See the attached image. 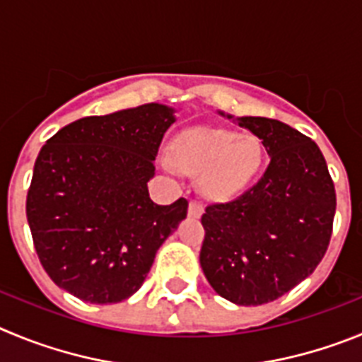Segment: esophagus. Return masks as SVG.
I'll return each instance as SVG.
<instances>
[{
    "label": "esophagus",
    "mask_w": 362,
    "mask_h": 362,
    "mask_svg": "<svg viewBox=\"0 0 362 362\" xmlns=\"http://www.w3.org/2000/svg\"><path fill=\"white\" fill-rule=\"evenodd\" d=\"M202 213H204V207H202V204H198V202H191V204H189V216L200 218Z\"/></svg>",
    "instance_id": "obj_1"
}]
</instances>
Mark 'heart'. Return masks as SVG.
Instances as JSON below:
<instances>
[{"label":"heart","instance_id":"1","mask_svg":"<svg viewBox=\"0 0 362 362\" xmlns=\"http://www.w3.org/2000/svg\"><path fill=\"white\" fill-rule=\"evenodd\" d=\"M263 160V149L254 136H238L229 129L187 128L175 136L171 157L164 162L187 173H202L204 193L229 200L250 184Z\"/></svg>","mask_w":362,"mask_h":362}]
</instances>
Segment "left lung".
I'll use <instances>...</instances> for the list:
<instances>
[{"label":"left lung","mask_w":362,"mask_h":362,"mask_svg":"<svg viewBox=\"0 0 362 362\" xmlns=\"http://www.w3.org/2000/svg\"><path fill=\"white\" fill-rule=\"evenodd\" d=\"M238 124L262 139L270 162L242 197L205 207L200 265L221 298L256 307L292 291L323 259L335 187L307 135L267 117H240Z\"/></svg>","instance_id":"1"}]
</instances>
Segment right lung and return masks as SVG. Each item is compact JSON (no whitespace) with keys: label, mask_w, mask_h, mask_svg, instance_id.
<instances>
[{"label":"right lung","mask_w":362,"mask_h":362,"mask_svg":"<svg viewBox=\"0 0 362 362\" xmlns=\"http://www.w3.org/2000/svg\"><path fill=\"white\" fill-rule=\"evenodd\" d=\"M173 108L142 104L64 126L41 148L27 194V220L52 281L97 305L128 299L158 247L187 216V200L149 198Z\"/></svg>","instance_id":"right-lung-1"}]
</instances>
